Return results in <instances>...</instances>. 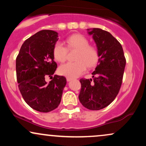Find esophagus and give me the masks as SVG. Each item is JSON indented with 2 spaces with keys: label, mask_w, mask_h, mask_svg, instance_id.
<instances>
[{
  "label": "esophagus",
  "mask_w": 146,
  "mask_h": 146,
  "mask_svg": "<svg viewBox=\"0 0 146 146\" xmlns=\"http://www.w3.org/2000/svg\"><path fill=\"white\" fill-rule=\"evenodd\" d=\"M72 80H73V78H66V80H67L68 82L71 81Z\"/></svg>",
  "instance_id": "obj_1"
}]
</instances>
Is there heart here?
Here are the masks:
<instances>
[{
	"mask_svg": "<svg viewBox=\"0 0 146 146\" xmlns=\"http://www.w3.org/2000/svg\"><path fill=\"white\" fill-rule=\"evenodd\" d=\"M65 42L67 48L60 42H57L54 44L53 54L55 60L59 62H64L67 58L68 49H77L74 57L75 62L61 65L58 69L60 75L67 78H77L84 73L86 66L91 68L98 63V48L89 44L88 40L83 35H72L66 38Z\"/></svg>",
	"mask_w": 146,
	"mask_h": 146,
	"instance_id": "heart-1",
	"label": "heart"
}]
</instances>
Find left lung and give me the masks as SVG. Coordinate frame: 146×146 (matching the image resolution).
<instances>
[{
    "instance_id": "8db88e82",
    "label": "left lung",
    "mask_w": 146,
    "mask_h": 146,
    "mask_svg": "<svg viewBox=\"0 0 146 146\" xmlns=\"http://www.w3.org/2000/svg\"><path fill=\"white\" fill-rule=\"evenodd\" d=\"M88 33L97 44L99 64L92 73L93 80H80L79 100L85 108L98 110L108 106L118 95L126 60L121 44L109 32L93 28Z\"/></svg>"
}]
</instances>
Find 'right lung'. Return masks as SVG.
<instances>
[{
  "label": "right lung",
  "instance_id": "add662e5",
  "mask_svg": "<svg viewBox=\"0 0 146 146\" xmlns=\"http://www.w3.org/2000/svg\"><path fill=\"white\" fill-rule=\"evenodd\" d=\"M58 33L42 30L27 39L16 60V78L23 99L33 109L48 113L58 108L61 102L66 80L54 74L57 64L53 48L58 41ZM46 76L52 80L45 81Z\"/></svg>",
  "mask_w": 146,
  "mask_h": 146
}]
</instances>
